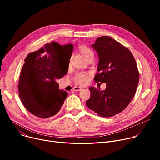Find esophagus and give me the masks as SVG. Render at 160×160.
<instances>
[{
  "label": "esophagus",
  "instance_id": "esophagus-1",
  "mask_svg": "<svg viewBox=\"0 0 160 160\" xmlns=\"http://www.w3.org/2000/svg\"><path fill=\"white\" fill-rule=\"evenodd\" d=\"M82 89H83V88L79 87V86H75V87L73 88V90H74V91H81Z\"/></svg>",
  "mask_w": 160,
  "mask_h": 160
}]
</instances>
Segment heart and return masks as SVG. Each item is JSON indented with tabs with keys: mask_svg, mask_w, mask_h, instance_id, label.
Instances as JSON below:
<instances>
[{
	"mask_svg": "<svg viewBox=\"0 0 160 160\" xmlns=\"http://www.w3.org/2000/svg\"><path fill=\"white\" fill-rule=\"evenodd\" d=\"M80 52H82V55L85 58H86L90 54H93V52H92V50L90 48H89L86 47H84V46L80 47ZM74 80L75 82L78 83V84L84 85L88 82V75L86 72H78V73L75 74L74 77Z\"/></svg>",
	"mask_w": 160,
	"mask_h": 160,
	"instance_id": "obj_1",
	"label": "heart"
}]
</instances>
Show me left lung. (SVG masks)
I'll use <instances>...</instances> for the list:
<instances>
[{"label":"left lung","instance_id":"1","mask_svg":"<svg viewBox=\"0 0 160 160\" xmlns=\"http://www.w3.org/2000/svg\"><path fill=\"white\" fill-rule=\"evenodd\" d=\"M91 47L98 54L96 82L106 83L100 91L91 87V97L86 105L98 115L109 117L127 107L138 88L139 73L132 52L119 42L108 36L98 38Z\"/></svg>","mask_w":160,"mask_h":160}]
</instances>
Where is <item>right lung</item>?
Here are the masks:
<instances>
[{"instance_id":"obj_1","label":"right lung","mask_w":160,"mask_h":160,"mask_svg":"<svg viewBox=\"0 0 160 160\" xmlns=\"http://www.w3.org/2000/svg\"><path fill=\"white\" fill-rule=\"evenodd\" d=\"M65 46H70L71 57L72 44L62 46L51 42L30 53L24 60L18 84L19 97L27 110L41 119L56 115L68 95L67 91L60 90L57 82L67 72L62 68L59 58Z\"/></svg>"}]
</instances>
